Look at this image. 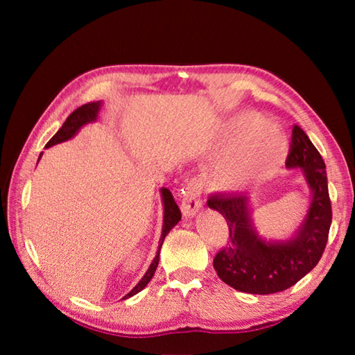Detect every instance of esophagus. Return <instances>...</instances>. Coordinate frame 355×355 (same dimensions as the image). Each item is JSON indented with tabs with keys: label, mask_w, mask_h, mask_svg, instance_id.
I'll use <instances>...</instances> for the list:
<instances>
[{
	"label": "esophagus",
	"mask_w": 355,
	"mask_h": 355,
	"mask_svg": "<svg viewBox=\"0 0 355 355\" xmlns=\"http://www.w3.org/2000/svg\"><path fill=\"white\" fill-rule=\"evenodd\" d=\"M202 207V183L199 178H191L183 188L182 211L186 218H192Z\"/></svg>",
	"instance_id": "esophagus-1"
}]
</instances>
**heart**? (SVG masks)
Returning <instances> with one entry per match:
<instances>
[{"instance_id":"heart-1","label":"heart","mask_w":355,"mask_h":355,"mask_svg":"<svg viewBox=\"0 0 355 355\" xmlns=\"http://www.w3.org/2000/svg\"><path fill=\"white\" fill-rule=\"evenodd\" d=\"M255 123V117L244 116L238 119V128H248ZM286 144L282 131L269 122L256 123L245 137L236 178H244L277 166L285 156ZM233 178H228L232 182Z\"/></svg>"}]
</instances>
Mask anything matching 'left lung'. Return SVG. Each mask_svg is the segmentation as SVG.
Listing matches in <instances>:
<instances>
[{"label":"left lung","mask_w":355,"mask_h":355,"mask_svg":"<svg viewBox=\"0 0 355 355\" xmlns=\"http://www.w3.org/2000/svg\"><path fill=\"white\" fill-rule=\"evenodd\" d=\"M286 166L304 169L313 192L307 218L291 241L272 244L257 236L250 224L249 197L243 192L213 194L207 200L209 208L224 216L230 233L213 266L219 279L238 291L272 294L288 290L316 266L326 249L332 224L326 164L297 125L293 127Z\"/></svg>","instance_id":"obj_1"}]
</instances>
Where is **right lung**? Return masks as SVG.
<instances>
[{"instance_id": "add662e5", "label": "right lung", "mask_w": 355, "mask_h": 355, "mask_svg": "<svg viewBox=\"0 0 355 355\" xmlns=\"http://www.w3.org/2000/svg\"><path fill=\"white\" fill-rule=\"evenodd\" d=\"M98 107H100V101H91V103H86L80 107H76V110L67 117V120H65L62 127L59 128L58 133L46 142L45 147H51V146H55V144L70 139V137L73 136L76 131L83 127V125H86L87 122H92V120L97 119ZM40 156H42V153H40ZM161 196H163V202H164V224H163V235H161V239H159V249H161V245H163V241H164L167 233H169L172 230V227H175L177 222L182 219V211H180L177 202L173 200L172 192L169 189L163 188L161 189ZM158 263H159V250H158V254H156V257L153 258V261H152V264H150V268L146 272V275H144L139 284H137L123 299L135 296L136 293H139L141 290L146 288L148 282L152 280L156 268H158Z\"/></svg>"}]
</instances>
